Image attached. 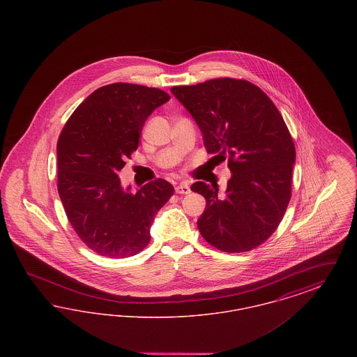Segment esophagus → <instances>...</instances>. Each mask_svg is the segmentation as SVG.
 I'll return each mask as SVG.
<instances>
[{
    "mask_svg": "<svg viewBox=\"0 0 357 357\" xmlns=\"http://www.w3.org/2000/svg\"><path fill=\"white\" fill-rule=\"evenodd\" d=\"M191 190L187 182H181L178 186H175V192L176 194H188Z\"/></svg>",
    "mask_w": 357,
    "mask_h": 357,
    "instance_id": "esophagus-1",
    "label": "esophagus"
}]
</instances>
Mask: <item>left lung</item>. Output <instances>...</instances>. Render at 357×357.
<instances>
[{"label":"left lung","instance_id":"left-lung-1","mask_svg":"<svg viewBox=\"0 0 357 357\" xmlns=\"http://www.w3.org/2000/svg\"><path fill=\"white\" fill-rule=\"evenodd\" d=\"M171 93L198 124L211 159L231 172L223 197L217 183L191 186L206 198L197 222L202 237L227 253L255 249L274 233L290 201L296 149L285 121L246 80L214 79L172 86Z\"/></svg>","mask_w":357,"mask_h":357}]
</instances>
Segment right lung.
I'll list each match as a JSON object with an SVG mask.
<instances>
[{
    "label": "right lung",
    "instance_id": "right-lung-1",
    "mask_svg": "<svg viewBox=\"0 0 357 357\" xmlns=\"http://www.w3.org/2000/svg\"><path fill=\"white\" fill-rule=\"evenodd\" d=\"M169 100L158 88L104 85L75 109L59 136V195L73 230L98 255L124 258L142 252L156 213L174 194L165 179L131 192L118 175L137 149L146 120Z\"/></svg>",
    "mask_w": 357,
    "mask_h": 357
}]
</instances>
